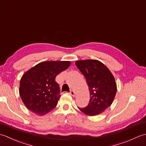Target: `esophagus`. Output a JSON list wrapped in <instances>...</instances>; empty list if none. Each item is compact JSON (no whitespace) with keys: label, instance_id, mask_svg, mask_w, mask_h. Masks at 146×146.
I'll list each match as a JSON object with an SVG mask.
<instances>
[{"label":"esophagus","instance_id":"esophagus-1","mask_svg":"<svg viewBox=\"0 0 146 146\" xmlns=\"http://www.w3.org/2000/svg\"><path fill=\"white\" fill-rule=\"evenodd\" d=\"M70 95H71L72 96H75V92H74L73 90H71L70 91Z\"/></svg>","mask_w":146,"mask_h":146}]
</instances>
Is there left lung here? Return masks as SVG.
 <instances>
[{
  "label": "left lung",
  "instance_id": "obj_1",
  "mask_svg": "<svg viewBox=\"0 0 146 146\" xmlns=\"http://www.w3.org/2000/svg\"><path fill=\"white\" fill-rule=\"evenodd\" d=\"M75 64L85 76L90 95L87 106L78 108L88 115H97L110 107L114 100L117 92L114 77L107 67L98 60L76 61Z\"/></svg>",
  "mask_w": 146,
  "mask_h": 146
}]
</instances>
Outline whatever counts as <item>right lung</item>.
Returning a JSON list of instances; mask_svg holds the SVG:
<instances>
[{
	"instance_id": "right-lung-1",
	"label": "right lung",
	"mask_w": 146,
	"mask_h": 146,
	"mask_svg": "<svg viewBox=\"0 0 146 146\" xmlns=\"http://www.w3.org/2000/svg\"><path fill=\"white\" fill-rule=\"evenodd\" d=\"M70 64V61H44L24 74L20 82L19 94L30 111L42 115L56 106L61 95L55 78Z\"/></svg>"
}]
</instances>
